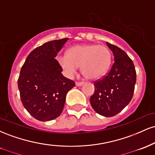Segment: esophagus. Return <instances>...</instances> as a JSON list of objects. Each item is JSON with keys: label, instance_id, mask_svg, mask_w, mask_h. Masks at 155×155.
<instances>
[{"label": "esophagus", "instance_id": "esophagus-1", "mask_svg": "<svg viewBox=\"0 0 155 155\" xmlns=\"http://www.w3.org/2000/svg\"><path fill=\"white\" fill-rule=\"evenodd\" d=\"M83 84H84V82H79V81L76 82V85L77 87H81V86H82Z\"/></svg>", "mask_w": 155, "mask_h": 155}]
</instances>
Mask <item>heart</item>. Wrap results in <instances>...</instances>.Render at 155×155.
Returning <instances> with one entry per match:
<instances>
[{
    "instance_id": "heart-1",
    "label": "heart",
    "mask_w": 155,
    "mask_h": 155,
    "mask_svg": "<svg viewBox=\"0 0 155 155\" xmlns=\"http://www.w3.org/2000/svg\"><path fill=\"white\" fill-rule=\"evenodd\" d=\"M58 62L68 76L76 74L81 66L86 79H100L107 72L111 63V54L106 46L101 44H79L71 47L68 54L58 57Z\"/></svg>"
}]
</instances>
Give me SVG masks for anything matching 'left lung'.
Instances as JSON below:
<instances>
[{
  "label": "left lung",
  "mask_w": 155,
  "mask_h": 155,
  "mask_svg": "<svg viewBox=\"0 0 155 155\" xmlns=\"http://www.w3.org/2000/svg\"><path fill=\"white\" fill-rule=\"evenodd\" d=\"M114 54L113 65L107 75L95 81V92L90 104L96 113L111 117L117 114L130 102L136 81L132 60L125 51L106 42Z\"/></svg>",
  "instance_id": "1"
}]
</instances>
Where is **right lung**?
<instances>
[{
  "instance_id": "add662e5",
  "label": "right lung",
  "mask_w": 155,
  "mask_h": 155,
  "mask_svg": "<svg viewBox=\"0 0 155 155\" xmlns=\"http://www.w3.org/2000/svg\"><path fill=\"white\" fill-rule=\"evenodd\" d=\"M68 38L53 40L35 48L21 68L18 79L20 98L25 109L39 121L54 120L63 111L68 92L75 87L62 74L55 59Z\"/></svg>"
}]
</instances>
